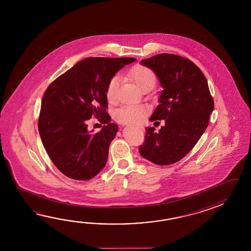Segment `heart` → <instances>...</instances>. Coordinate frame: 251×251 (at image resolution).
<instances>
[{"label":"heart","mask_w":251,"mask_h":251,"mask_svg":"<svg viewBox=\"0 0 251 251\" xmlns=\"http://www.w3.org/2000/svg\"><path fill=\"white\" fill-rule=\"evenodd\" d=\"M129 76L141 90L146 87L153 88L156 83L154 72L144 65L133 66L129 72ZM118 82L119 78L118 76H113L108 81L106 90V96L108 101H114ZM147 114L148 107L144 105H125L116 110L115 119L119 123L138 126L144 122Z\"/></svg>","instance_id":"1"}]
</instances>
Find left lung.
Returning <instances> with one entry per match:
<instances>
[{
  "instance_id": "obj_1",
  "label": "left lung",
  "mask_w": 251,
  "mask_h": 251,
  "mask_svg": "<svg viewBox=\"0 0 251 251\" xmlns=\"http://www.w3.org/2000/svg\"><path fill=\"white\" fill-rule=\"evenodd\" d=\"M141 64L154 72L163 88L150 121L164 119L165 125L158 132L146 127L139 151L155 164L170 165L184 158L208 126L213 98L205 76L188 59L159 53Z\"/></svg>"
}]
</instances>
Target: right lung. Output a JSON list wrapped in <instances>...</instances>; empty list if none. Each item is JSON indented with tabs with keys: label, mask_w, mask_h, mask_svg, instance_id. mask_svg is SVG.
Returning a JSON list of instances; mask_svg holds the SVG:
<instances>
[{
	"label": "right lung",
	"mask_w": 251,
	"mask_h": 251,
	"mask_svg": "<svg viewBox=\"0 0 251 251\" xmlns=\"http://www.w3.org/2000/svg\"><path fill=\"white\" fill-rule=\"evenodd\" d=\"M135 60L88 57L47 89L38 131L50 159L65 176L89 180L106 165L109 145L118 130L106 111L107 83L126 64ZM92 116L105 125L99 133L87 130L86 121Z\"/></svg>",
	"instance_id": "1"
}]
</instances>
